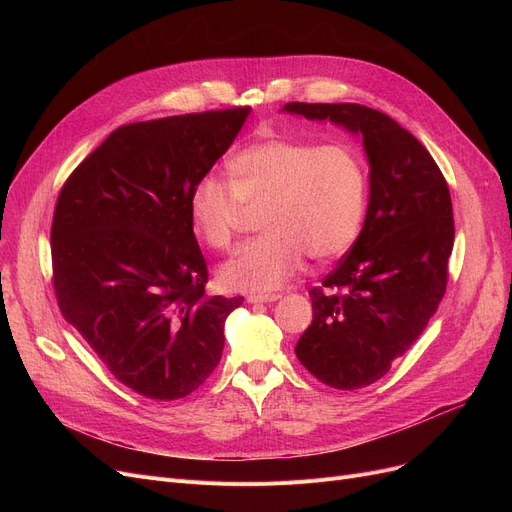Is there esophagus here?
Segmentation results:
<instances>
[{"label":"esophagus","instance_id":"obj_1","mask_svg":"<svg viewBox=\"0 0 512 512\" xmlns=\"http://www.w3.org/2000/svg\"><path fill=\"white\" fill-rule=\"evenodd\" d=\"M280 299V294H249L247 301L251 305H257V303H276Z\"/></svg>","mask_w":512,"mask_h":512}]
</instances>
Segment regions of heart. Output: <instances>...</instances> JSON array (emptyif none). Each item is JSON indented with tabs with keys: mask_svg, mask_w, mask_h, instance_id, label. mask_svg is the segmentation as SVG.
I'll use <instances>...</instances> for the list:
<instances>
[{
	"mask_svg": "<svg viewBox=\"0 0 512 512\" xmlns=\"http://www.w3.org/2000/svg\"><path fill=\"white\" fill-rule=\"evenodd\" d=\"M228 168L232 182L207 172L188 193L191 226L211 249L230 245L245 205H263L265 234L220 267L228 290H276L305 253L330 261L353 247L367 211V172L355 149L270 137L242 147Z\"/></svg>",
	"mask_w": 512,
	"mask_h": 512,
	"instance_id": "1",
	"label": "heart"
}]
</instances>
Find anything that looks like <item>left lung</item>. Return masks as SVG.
I'll use <instances>...</instances> for the list:
<instances>
[{
    "mask_svg": "<svg viewBox=\"0 0 512 512\" xmlns=\"http://www.w3.org/2000/svg\"><path fill=\"white\" fill-rule=\"evenodd\" d=\"M280 112L330 122L363 145L369 201L336 270L309 292L313 321L294 353L319 382H378L421 336L444 297L454 220L434 157L384 112L361 103H286Z\"/></svg>",
    "mask_w": 512,
    "mask_h": 512,
    "instance_id": "left-lung-1",
    "label": "left lung"
}]
</instances>
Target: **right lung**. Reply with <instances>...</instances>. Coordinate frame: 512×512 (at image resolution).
<instances>
[{
  "instance_id": "right-lung-1",
  "label": "right lung",
  "mask_w": 512,
  "mask_h": 512,
  "mask_svg": "<svg viewBox=\"0 0 512 512\" xmlns=\"http://www.w3.org/2000/svg\"><path fill=\"white\" fill-rule=\"evenodd\" d=\"M251 110L120 126L72 176L51 226L62 315L130 390L176 400L218 367L226 317L242 297H205L207 265L188 193Z\"/></svg>"
}]
</instances>
